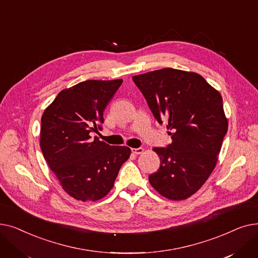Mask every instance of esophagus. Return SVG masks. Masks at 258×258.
I'll return each instance as SVG.
<instances>
[{
  "label": "esophagus",
  "instance_id": "1",
  "mask_svg": "<svg viewBox=\"0 0 258 258\" xmlns=\"http://www.w3.org/2000/svg\"><path fill=\"white\" fill-rule=\"evenodd\" d=\"M144 152V150L142 147H138V148H132V153L135 155H140Z\"/></svg>",
  "mask_w": 258,
  "mask_h": 258
}]
</instances>
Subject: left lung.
Wrapping results in <instances>:
<instances>
[{"label": "left lung", "instance_id": "left-lung-1", "mask_svg": "<svg viewBox=\"0 0 258 258\" xmlns=\"http://www.w3.org/2000/svg\"><path fill=\"white\" fill-rule=\"evenodd\" d=\"M133 80L159 123L168 122L172 139L167 147L154 148L161 163L150 183L169 200L191 197L213 171L228 130L220 92L200 74L171 68Z\"/></svg>", "mask_w": 258, "mask_h": 258}]
</instances>
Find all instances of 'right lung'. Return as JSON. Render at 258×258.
Segmentation results:
<instances>
[{"mask_svg":"<svg viewBox=\"0 0 258 258\" xmlns=\"http://www.w3.org/2000/svg\"><path fill=\"white\" fill-rule=\"evenodd\" d=\"M122 79L86 80L58 93L46 108L40 150L63 190L77 201L95 202L114 186L127 146H112L90 133L101 130L103 111Z\"/></svg>","mask_w":258,"mask_h":258,"instance_id":"add662e5","label":"right lung"}]
</instances>
